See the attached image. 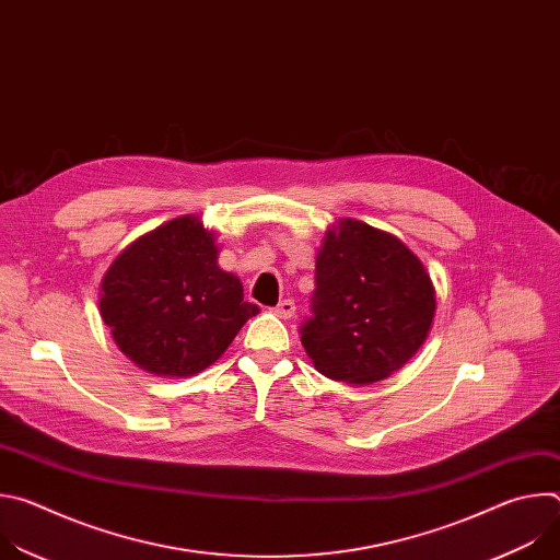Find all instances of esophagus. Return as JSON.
I'll return each instance as SVG.
<instances>
[{
  "instance_id": "1",
  "label": "esophagus",
  "mask_w": 560,
  "mask_h": 560,
  "mask_svg": "<svg viewBox=\"0 0 560 560\" xmlns=\"http://www.w3.org/2000/svg\"><path fill=\"white\" fill-rule=\"evenodd\" d=\"M294 301L292 299H283V301H279L275 307H272V312L277 314V316H281V318H292L294 316Z\"/></svg>"
}]
</instances>
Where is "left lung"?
Masks as SVG:
<instances>
[{"mask_svg": "<svg viewBox=\"0 0 560 560\" xmlns=\"http://www.w3.org/2000/svg\"><path fill=\"white\" fill-rule=\"evenodd\" d=\"M436 292L419 257L357 219L332 225L316 255L301 343L328 378L365 385L404 368L428 339Z\"/></svg>", "mask_w": 560, "mask_h": 560, "instance_id": "obj_1", "label": "left lung"}]
</instances>
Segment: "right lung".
<instances>
[{
  "label": "right lung",
  "mask_w": 560,
  "mask_h": 560,
  "mask_svg": "<svg viewBox=\"0 0 560 560\" xmlns=\"http://www.w3.org/2000/svg\"><path fill=\"white\" fill-rule=\"evenodd\" d=\"M217 257L214 232L184 214L139 236L110 264L100 314L137 368L192 376L212 365L259 312Z\"/></svg>",
  "instance_id": "right-lung-1"
}]
</instances>
